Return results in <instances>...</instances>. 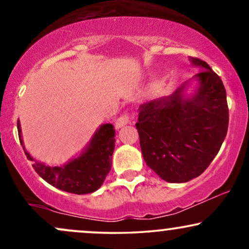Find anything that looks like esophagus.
I'll list each match as a JSON object with an SVG mask.
<instances>
[{"instance_id": "1", "label": "esophagus", "mask_w": 249, "mask_h": 249, "mask_svg": "<svg viewBox=\"0 0 249 249\" xmlns=\"http://www.w3.org/2000/svg\"><path fill=\"white\" fill-rule=\"evenodd\" d=\"M131 123H133V117L130 116V115H123L119 117L118 119L116 121V127L117 128H121L123 126H125L126 124H131Z\"/></svg>"}]
</instances>
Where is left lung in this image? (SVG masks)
<instances>
[{
    "label": "left lung",
    "instance_id": "left-lung-1",
    "mask_svg": "<svg viewBox=\"0 0 249 249\" xmlns=\"http://www.w3.org/2000/svg\"><path fill=\"white\" fill-rule=\"evenodd\" d=\"M202 70L192 99L181 98L184 85L172 96L139 107L138 123L144 160L161 179L186 182L204 172L218 154L228 130V105L221 78L206 62L191 57Z\"/></svg>",
    "mask_w": 249,
    "mask_h": 249
}]
</instances>
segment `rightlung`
Returning a JSON list of instances; mask_svg holds the SVG:
<instances>
[{
  "label": "right lung",
  "instance_id": "1",
  "mask_svg": "<svg viewBox=\"0 0 249 249\" xmlns=\"http://www.w3.org/2000/svg\"><path fill=\"white\" fill-rule=\"evenodd\" d=\"M17 130L22 144L18 122ZM115 142L113 126L111 124H105L97 131L88 150L68 165L50 167L35 161L33 167L39 177L59 190L73 194L92 193L102 186L110 172ZM24 152L29 160H34L27 151Z\"/></svg>",
  "mask_w": 249,
  "mask_h": 249
}]
</instances>
